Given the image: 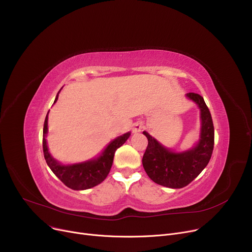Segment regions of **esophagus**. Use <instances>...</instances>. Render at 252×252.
Listing matches in <instances>:
<instances>
[{
    "label": "esophagus",
    "instance_id": "esophagus-1",
    "mask_svg": "<svg viewBox=\"0 0 252 252\" xmlns=\"http://www.w3.org/2000/svg\"><path fill=\"white\" fill-rule=\"evenodd\" d=\"M144 128V126H143V123L142 122H137L136 124H134L133 126V133H140V131H142Z\"/></svg>",
    "mask_w": 252,
    "mask_h": 252
}]
</instances>
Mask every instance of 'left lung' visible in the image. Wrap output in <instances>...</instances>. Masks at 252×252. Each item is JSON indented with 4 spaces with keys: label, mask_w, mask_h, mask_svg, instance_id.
Here are the masks:
<instances>
[{
    "label": "left lung",
    "mask_w": 252,
    "mask_h": 252,
    "mask_svg": "<svg viewBox=\"0 0 252 252\" xmlns=\"http://www.w3.org/2000/svg\"><path fill=\"white\" fill-rule=\"evenodd\" d=\"M187 97L200 109V139L194 148L181 153L173 152L147 131H143L148 139V146L142 159L145 171L154 183L173 189L186 187L198 177L208 164L215 145L213 118L203 97L195 93H188Z\"/></svg>",
    "instance_id": "8db88e82"
}]
</instances>
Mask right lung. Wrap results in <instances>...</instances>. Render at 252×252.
Wrapping results in <instances>:
<instances>
[{
    "label": "right lung",
    "mask_w": 252,
    "mask_h": 252,
    "mask_svg": "<svg viewBox=\"0 0 252 252\" xmlns=\"http://www.w3.org/2000/svg\"><path fill=\"white\" fill-rule=\"evenodd\" d=\"M57 99L58 94L55 98L54 103L57 101ZM47 134L48 114L45 119L43 130V151L45 159L51 170L56 175V177L65 185V186H67L72 190H86L95 187L100 183H102L109 174L116 149L123 146L130 135V133H126L114 139L111 143H109L108 146L105 148L102 154L99 157L95 158V159L82 163L62 165L57 160H55L49 152L46 141Z\"/></svg>",
    "instance_id": "right-lung-1"
}]
</instances>
